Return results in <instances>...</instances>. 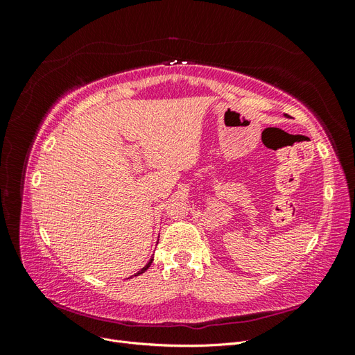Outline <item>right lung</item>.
Wrapping results in <instances>:
<instances>
[{
	"label": "right lung",
	"instance_id": "right-lung-1",
	"mask_svg": "<svg viewBox=\"0 0 355 355\" xmlns=\"http://www.w3.org/2000/svg\"><path fill=\"white\" fill-rule=\"evenodd\" d=\"M153 261H154V257H151V259H149V262H148V263H146V265H145V266H144V268H142V270H141V271H137V272H136V274H135V275H139V274H144V272H145V271H146V270H148V268H149V266H151V263H153Z\"/></svg>",
	"mask_w": 355,
	"mask_h": 355
}]
</instances>
